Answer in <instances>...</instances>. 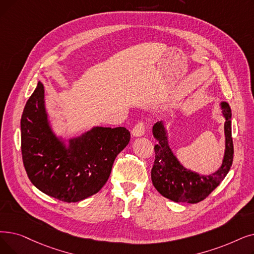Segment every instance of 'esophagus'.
<instances>
[{"instance_id":"34e87169","label":"esophagus","mask_w":254,"mask_h":254,"mask_svg":"<svg viewBox=\"0 0 254 254\" xmlns=\"http://www.w3.org/2000/svg\"><path fill=\"white\" fill-rule=\"evenodd\" d=\"M145 128H146V124L144 120H140L139 123L134 127L133 130H131V134L135 137H140L145 134Z\"/></svg>"}]
</instances>
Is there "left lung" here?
<instances>
[{"label": "left lung", "mask_w": 254, "mask_h": 254, "mask_svg": "<svg viewBox=\"0 0 254 254\" xmlns=\"http://www.w3.org/2000/svg\"><path fill=\"white\" fill-rule=\"evenodd\" d=\"M225 117V154L222 166L208 176L187 170L173 156L167 142L166 131L159 121L153 126L152 133L159 144L154 146L151 181L158 192L175 202L197 203L211 194L228 173L234 160V143L231 138V110L227 103L221 104Z\"/></svg>", "instance_id": "1"}]
</instances>
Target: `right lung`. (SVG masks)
<instances>
[{"mask_svg": "<svg viewBox=\"0 0 254 254\" xmlns=\"http://www.w3.org/2000/svg\"><path fill=\"white\" fill-rule=\"evenodd\" d=\"M20 129L29 180L41 192L64 202H78L100 191L117 154L130 140L126 127H97L69 140L66 148L49 126L40 82L25 106Z\"/></svg>", "mask_w": 254, "mask_h": 254, "instance_id": "right-lung-1", "label": "right lung"}]
</instances>
